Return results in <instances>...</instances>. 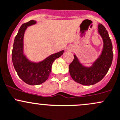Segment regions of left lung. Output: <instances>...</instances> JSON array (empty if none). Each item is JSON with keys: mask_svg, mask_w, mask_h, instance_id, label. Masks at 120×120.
<instances>
[{"mask_svg": "<svg viewBox=\"0 0 120 120\" xmlns=\"http://www.w3.org/2000/svg\"><path fill=\"white\" fill-rule=\"evenodd\" d=\"M98 31L103 40V49L101 54L93 66L89 68L83 67L75 55L69 66V71L73 80L83 85H92L101 81L112 63V46L107 31L102 24H99Z\"/></svg>", "mask_w": 120, "mask_h": 120, "instance_id": "1", "label": "left lung"}]
</instances>
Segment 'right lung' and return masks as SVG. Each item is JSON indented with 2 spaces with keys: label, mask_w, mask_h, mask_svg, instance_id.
I'll return each mask as SVG.
<instances>
[{
  "label": "right lung",
  "mask_w": 120,
  "mask_h": 120,
  "mask_svg": "<svg viewBox=\"0 0 120 120\" xmlns=\"http://www.w3.org/2000/svg\"><path fill=\"white\" fill-rule=\"evenodd\" d=\"M35 23V21L31 20L21 25L14 39L11 54L13 66L19 77L24 82L31 85H39L46 81L51 72L53 61L64 53L62 50L54 53L38 63L31 62L26 59L23 54L24 32L28 26Z\"/></svg>",
  "instance_id": "obj_1"
}]
</instances>
